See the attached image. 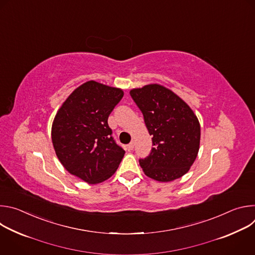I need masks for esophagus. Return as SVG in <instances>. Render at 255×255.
<instances>
[{
	"label": "esophagus",
	"instance_id": "34e87169",
	"mask_svg": "<svg viewBox=\"0 0 255 255\" xmlns=\"http://www.w3.org/2000/svg\"><path fill=\"white\" fill-rule=\"evenodd\" d=\"M134 146H135V142H134V141L130 142V143L127 145V147H128L129 150H133V149H134Z\"/></svg>",
	"mask_w": 255,
	"mask_h": 255
}]
</instances>
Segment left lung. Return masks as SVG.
<instances>
[{
  "label": "left lung",
  "instance_id": "8db88e82",
  "mask_svg": "<svg viewBox=\"0 0 255 255\" xmlns=\"http://www.w3.org/2000/svg\"><path fill=\"white\" fill-rule=\"evenodd\" d=\"M152 136L150 153L139 159L144 173L171 181L187 173L200 148L201 128L192 109L170 90L148 85L130 91Z\"/></svg>",
  "mask_w": 255,
  "mask_h": 255
}]
</instances>
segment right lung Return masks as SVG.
Wrapping results in <instances>:
<instances>
[{
    "label": "right lung",
    "instance_id": "right-lung-1",
    "mask_svg": "<svg viewBox=\"0 0 255 255\" xmlns=\"http://www.w3.org/2000/svg\"><path fill=\"white\" fill-rule=\"evenodd\" d=\"M123 95L120 89L87 82L70 94L54 118L55 153L69 173L86 183L99 184L112 176L125 154L108 125Z\"/></svg>",
    "mask_w": 255,
    "mask_h": 255
}]
</instances>
